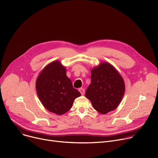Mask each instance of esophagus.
I'll use <instances>...</instances> for the list:
<instances>
[{
    "label": "esophagus",
    "instance_id": "1",
    "mask_svg": "<svg viewBox=\"0 0 158 158\" xmlns=\"http://www.w3.org/2000/svg\"><path fill=\"white\" fill-rule=\"evenodd\" d=\"M79 92L81 93V94L82 95H85V89L81 88L79 89Z\"/></svg>",
    "mask_w": 158,
    "mask_h": 158
}]
</instances>
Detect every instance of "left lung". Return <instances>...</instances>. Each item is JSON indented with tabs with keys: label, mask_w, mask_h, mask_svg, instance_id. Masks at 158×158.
I'll return each mask as SVG.
<instances>
[{
	"label": "left lung",
	"mask_w": 158,
	"mask_h": 158,
	"mask_svg": "<svg viewBox=\"0 0 158 158\" xmlns=\"http://www.w3.org/2000/svg\"><path fill=\"white\" fill-rule=\"evenodd\" d=\"M91 83L85 96L101 114L114 110L125 93V82L110 63L104 61L91 70Z\"/></svg>",
	"instance_id": "left-lung-1"
}]
</instances>
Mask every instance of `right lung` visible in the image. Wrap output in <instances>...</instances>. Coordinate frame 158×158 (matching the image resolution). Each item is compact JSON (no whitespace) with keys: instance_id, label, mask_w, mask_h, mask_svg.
<instances>
[{"instance_id":"obj_1","label":"right lung","mask_w":158,"mask_h":158,"mask_svg":"<svg viewBox=\"0 0 158 158\" xmlns=\"http://www.w3.org/2000/svg\"><path fill=\"white\" fill-rule=\"evenodd\" d=\"M65 66L58 60L48 64L36 81L37 95L41 104L50 112L61 115L71 109L75 99L81 95L73 88L66 76Z\"/></svg>"}]
</instances>
